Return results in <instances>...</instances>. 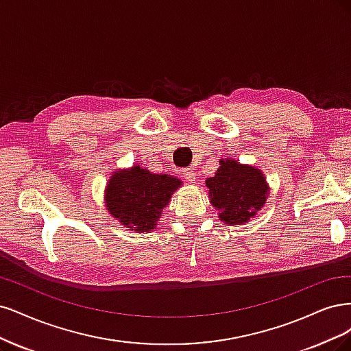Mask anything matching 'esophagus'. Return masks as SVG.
<instances>
[{
	"label": "esophagus",
	"instance_id": "esophagus-1",
	"mask_svg": "<svg viewBox=\"0 0 351 351\" xmlns=\"http://www.w3.org/2000/svg\"><path fill=\"white\" fill-rule=\"evenodd\" d=\"M182 176H184L185 180H188V182H191V184H194V182H195V178H197L195 172L192 171V169H189V167L184 169V171H182Z\"/></svg>",
	"mask_w": 351,
	"mask_h": 351
}]
</instances>
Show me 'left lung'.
Returning a JSON list of instances; mask_svg holds the SVG:
<instances>
[{"label": "left lung", "instance_id": "left-lung-1", "mask_svg": "<svg viewBox=\"0 0 351 351\" xmlns=\"http://www.w3.org/2000/svg\"><path fill=\"white\" fill-rule=\"evenodd\" d=\"M211 206L229 226L251 221L267 204L269 185L256 166L234 159H220L216 173L206 179Z\"/></svg>", "mask_w": 351, "mask_h": 351}]
</instances>
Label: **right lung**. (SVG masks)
Instances as JSON below:
<instances>
[{"instance_id":"add662e5","label":"right lung","mask_w":351,"mask_h":351,"mask_svg":"<svg viewBox=\"0 0 351 351\" xmlns=\"http://www.w3.org/2000/svg\"><path fill=\"white\" fill-rule=\"evenodd\" d=\"M180 186V179L169 173H153L140 165L115 169L105 188V207L125 229L150 233Z\"/></svg>"}]
</instances>
